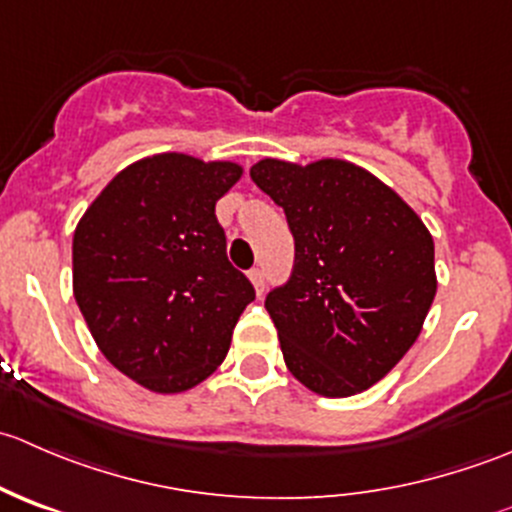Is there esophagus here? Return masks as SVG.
Wrapping results in <instances>:
<instances>
[{"label": "esophagus", "instance_id": "esophagus-1", "mask_svg": "<svg viewBox=\"0 0 512 512\" xmlns=\"http://www.w3.org/2000/svg\"><path fill=\"white\" fill-rule=\"evenodd\" d=\"M250 280H252V285H255L257 294L265 292V272H262L260 267H255V270H250Z\"/></svg>", "mask_w": 512, "mask_h": 512}]
</instances>
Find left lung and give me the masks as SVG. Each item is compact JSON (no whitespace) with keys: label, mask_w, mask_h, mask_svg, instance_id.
<instances>
[{"label":"left lung","mask_w":512,"mask_h":512,"mask_svg":"<svg viewBox=\"0 0 512 512\" xmlns=\"http://www.w3.org/2000/svg\"><path fill=\"white\" fill-rule=\"evenodd\" d=\"M250 178L294 237L292 275L265 299L287 369L329 399L366 391L409 352L436 297L426 225L347 160L265 158Z\"/></svg>","instance_id":"left-lung-1"}]
</instances>
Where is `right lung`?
<instances>
[{"label":"right lung","instance_id":"add662e5","mask_svg":"<svg viewBox=\"0 0 512 512\" xmlns=\"http://www.w3.org/2000/svg\"><path fill=\"white\" fill-rule=\"evenodd\" d=\"M235 163L160 153L128 165L74 232V297L103 356L158 394L223 364L255 287L227 260L215 203Z\"/></svg>","mask_w":512,"mask_h":512}]
</instances>
